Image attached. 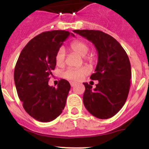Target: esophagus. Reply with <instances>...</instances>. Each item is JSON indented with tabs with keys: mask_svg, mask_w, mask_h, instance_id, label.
Instances as JSON below:
<instances>
[{
	"mask_svg": "<svg viewBox=\"0 0 149 149\" xmlns=\"http://www.w3.org/2000/svg\"><path fill=\"white\" fill-rule=\"evenodd\" d=\"M70 86H71L73 87V86H74L75 85H76V83H74V82H73V81H70Z\"/></svg>",
	"mask_w": 149,
	"mask_h": 149,
	"instance_id": "esophagus-1",
	"label": "esophagus"
}]
</instances>
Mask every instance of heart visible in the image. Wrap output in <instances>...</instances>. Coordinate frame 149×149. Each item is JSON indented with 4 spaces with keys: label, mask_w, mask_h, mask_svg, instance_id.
<instances>
[{
    "label": "heart",
    "mask_w": 149,
    "mask_h": 149,
    "mask_svg": "<svg viewBox=\"0 0 149 149\" xmlns=\"http://www.w3.org/2000/svg\"><path fill=\"white\" fill-rule=\"evenodd\" d=\"M70 48L73 52L80 56L84 57L86 63H92L94 58L91 56H86L89 51L90 47L87 42L83 40H75L70 45ZM55 63L59 67H63L65 62V49L63 47L59 48L55 57ZM89 73V68L87 66L80 68H69L63 73V77L72 81H78Z\"/></svg>",
    "instance_id": "heart-1"
}]
</instances>
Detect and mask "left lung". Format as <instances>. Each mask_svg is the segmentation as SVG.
<instances>
[{"label":"left lung","instance_id":"1","mask_svg":"<svg viewBox=\"0 0 149 149\" xmlns=\"http://www.w3.org/2000/svg\"><path fill=\"white\" fill-rule=\"evenodd\" d=\"M94 45L98 63L90 79L98 80L96 88L84 83L83 102L93 116L108 119L116 115L127 100L130 91L131 67L127 53L115 38L100 30H74Z\"/></svg>","mask_w":149,"mask_h":149}]
</instances>
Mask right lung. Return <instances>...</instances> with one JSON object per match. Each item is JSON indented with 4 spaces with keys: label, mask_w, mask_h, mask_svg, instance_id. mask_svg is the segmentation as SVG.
<instances>
[{
    "label": "right lung",
    "mask_w": 149,
    "mask_h": 149,
    "mask_svg": "<svg viewBox=\"0 0 149 149\" xmlns=\"http://www.w3.org/2000/svg\"><path fill=\"white\" fill-rule=\"evenodd\" d=\"M71 34L62 30L45 31L31 39L21 52L14 69V82L26 112L37 120L47 123L64 109L70 85L61 79L58 87L49 86L55 57L63 42Z\"/></svg>",
    "instance_id": "1"
}]
</instances>
